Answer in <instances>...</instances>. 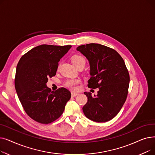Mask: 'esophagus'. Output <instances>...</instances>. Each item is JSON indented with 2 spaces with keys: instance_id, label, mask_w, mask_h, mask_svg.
Instances as JSON below:
<instances>
[{
  "instance_id": "1",
  "label": "esophagus",
  "mask_w": 155,
  "mask_h": 155,
  "mask_svg": "<svg viewBox=\"0 0 155 155\" xmlns=\"http://www.w3.org/2000/svg\"><path fill=\"white\" fill-rule=\"evenodd\" d=\"M78 95V93H75V92H71V96L72 97H76Z\"/></svg>"
}]
</instances>
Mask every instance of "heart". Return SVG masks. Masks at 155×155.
Returning a JSON list of instances; mask_svg holds the SVG:
<instances>
[{"label":"heart","mask_w":155,"mask_h":155,"mask_svg":"<svg viewBox=\"0 0 155 155\" xmlns=\"http://www.w3.org/2000/svg\"><path fill=\"white\" fill-rule=\"evenodd\" d=\"M71 61L72 62V63L75 65V66H77L78 64L82 63H85V60L83 56H80V55H78V54H75L73 55L71 58ZM80 83V80H77V79H68L67 80L66 82H64V85L66 87H67L68 88H70L71 90L73 91H75L77 90V85Z\"/></svg>","instance_id":"heart-1"}]
</instances>
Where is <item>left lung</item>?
Returning a JSON list of instances; mask_svg holds the SVG:
<instances>
[{
    "instance_id": "1",
    "label": "left lung",
    "mask_w": 155,
    "mask_h": 155,
    "mask_svg": "<svg viewBox=\"0 0 155 155\" xmlns=\"http://www.w3.org/2000/svg\"><path fill=\"white\" fill-rule=\"evenodd\" d=\"M77 50L89 61L91 77L88 87L99 88L94 97L84 92L88 101L83 112L93 121L107 122L117 114L127 98L129 75L124 61L116 51L100 44L81 45Z\"/></svg>"
}]
</instances>
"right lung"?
<instances>
[{
  "instance_id": "add662e5",
  "label": "right lung",
  "mask_w": 155,
  "mask_h": 155,
  "mask_svg": "<svg viewBox=\"0 0 155 155\" xmlns=\"http://www.w3.org/2000/svg\"><path fill=\"white\" fill-rule=\"evenodd\" d=\"M71 45H41L24 54L16 67L15 88L27 114L41 124H49L63 114L71 93L61 87L51 92L46 83L56 75L58 62Z\"/></svg>"
}]
</instances>
